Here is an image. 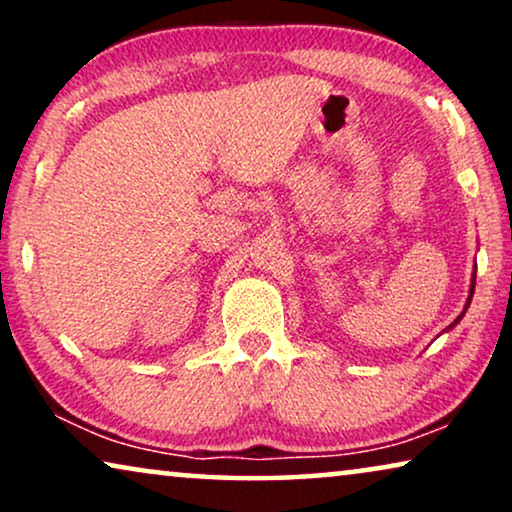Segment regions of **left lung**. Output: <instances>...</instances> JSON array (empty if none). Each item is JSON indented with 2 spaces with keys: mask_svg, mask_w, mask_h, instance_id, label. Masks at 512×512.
Listing matches in <instances>:
<instances>
[{
  "mask_svg": "<svg viewBox=\"0 0 512 512\" xmlns=\"http://www.w3.org/2000/svg\"><path fill=\"white\" fill-rule=\"evenodd\" d=\"M473 289H475V282H473V286H471V296H468V303H466V307H468V305H471V298H473ZM459 319H461V317H457V321H459Z\"/></svg>",
  "mask_w": 512,
  "mask_h": 512,
  "instance_id": "obj_1",
  "label": "left lung"
}]
</instances>
